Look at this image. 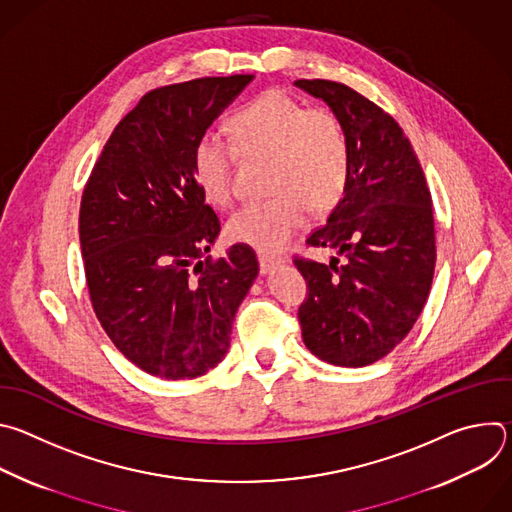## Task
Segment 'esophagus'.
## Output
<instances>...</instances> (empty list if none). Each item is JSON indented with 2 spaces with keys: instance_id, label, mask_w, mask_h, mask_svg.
Instances as JSON below:
<instances>
[{
  "instance_id": "34e87169",
  "label": "esophagus",
  "mask_w": 512,
  "mask_h": 512,
  "mask_svg": "<svg viewBox=\"0 0 512 512\" xmlns=\"http://www.w3.org/2000/svg\"><path fill=\"white\" fill-rule=\"evenodd\" d=\"M279 259H271L267 255H259V269H261V275H269L273 273L277 267H279Z\"/></svg>"
}]
</instances>
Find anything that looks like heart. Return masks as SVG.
<instances>
[{"mask_svg":"<svg viewBox=\"0 0 512 512\" xmlns=\"http://www.w3.org/2000/svg\"><path fill=\"white\" fill-rule=\"evenodd\" d=\"M229 143L202 137L194 148V178L216 206L233 198L235 152L269 156L271 198L239 208L227 225L235 243L279 253L306 225L310 208L330 210L348 182V139L328 109H304L296 99L267 91L229 121Z\"/></svg>","mask_w":512,"mask_h":512,"instance_id":"obj_1","label":"heart"}]
</instances>
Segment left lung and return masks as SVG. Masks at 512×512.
Returning <instances> with one entry per match:
<instances>
[{
	"label": "left lung",
	"instance_id": "obj_1",
	"mask_svg": "<svg viewBox=\"0 0 512 512\" xmlns=\"http://www.w3.org/2000/svg\"><path fill=\"white\" fill-rule=\"evenodd\" d=\"M322 99L348 139V182L310 247L344 256L296 259L308 283L298 318L308 350L336 367H367L417 322L435 267L431 194L399 123L373 101L332 81L294 83Z\"/></svg>",
	"mask_w": 512,
	"mask_h": 512
}]
</instances>
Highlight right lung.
<instances>
[{
  "label": "right lung",
  "instance_id": "obj_1",
  "mask_svg": "<svg viewBox=\"0 0 512 512\" xmlns=\"http://www.w3.org/2000/svg\"><path fill=\"white\" fill-rule=\"evenodd\" d=\"M253 79L150 91L113 129L83 192L79 233L95 314L117 350L160 379H194L225 358L259 275L247 245L202 261L221 223L194 178L196 143Z\"/></svg>",
  "mask_w": 512,
  "mask_h": 512
}]
</instances>
